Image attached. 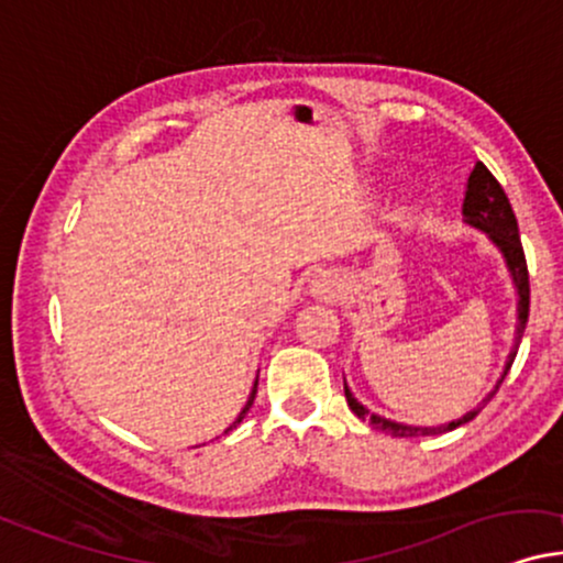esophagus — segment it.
<instances>
[{
    "label": "esophagus",
    "instance_id": "34e87169",
    "mask_svg": "<svg viewBox=\"0 0 563 563\" xmlns=\"http://www.w3.org/2000/svg\"><path fill=\"white\" fill-rule=\"evenodd\" d=\"M313 292L318 295V297H323V300H331V297H334V292H336V282L331 279V276H318V279L313 282Z\"/></svg>",
    "mask_w": 563,
    "mask_h": 563
}]
</instances>
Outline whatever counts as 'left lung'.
Returning a JSON list of instances; mask_svg holds the SVG:
<instances>
[{
    "instance_id": "left-lung-1",
    "label": "left lung",
    "mask_w": 563,
    "mask_h": 563,
    "mask_svg": "<svg viewBox=\"0 0 563 563\" xmlns=\"http://www.w3.org/2000/svg\"><path fill=\"white\" fill-rule=\"evenodd\" d=\"M462 213H464V221H467V224L483 229V232L488 234L490 240H494V245L501 250L504 258H506V266H509V271H511V279H515L517 295H519L517 344H515V352H511V355H509V363H506V371H504V376H506V373H509L511 363H515L517 346H519V342H522V334H525L527 316H530V274H527V261H525L522 240H519L517 217H515V211H511L509 198H506L504 187L498 185V179L490 175L488 166H485L483 162H477L475 169L470 172L467 192H464V203H462ZM504 376H501V380H504ZM501 380H498V386H501ZM498 386L488 394V397L481 401V407L473 409V412H467V415H464V418L451 420L449 426H439V428L401 426V422H394V420L380 418V415H373L371 409H365L355 397H352V391H350V388H346V384H344V397H346V405H350L352 412H355L360 420L371 422V426L376 428V430H380V433L397 435V439H415V435L446 433V430H454V428L464 426V422L475 420L477 412H481V409L488 405L490 399H494V394L498 391Z\"/></svg>"
}]
</instances>
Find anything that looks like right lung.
Segmentation results:
<instances>
[{"label":"right lung","instance_id":"right-lung-1","mask_svg":"<svg viewBox=\"0 0 563 563\" xmlns=\"http://www.w3.org/2000/svg\"><path fill=\"white\" fill-rule=\"evenodd\" d=\"M255 391H258V378H255V386H253V394H250V399H247V405L245 407H242V412L238 415V420H234V426H238V422H242V418H245V415H247V409L250 407H253V399H255ZM232 426V428H234Z\"/></svg>","mask_w":563,"mask_h":563}]
</instances>
